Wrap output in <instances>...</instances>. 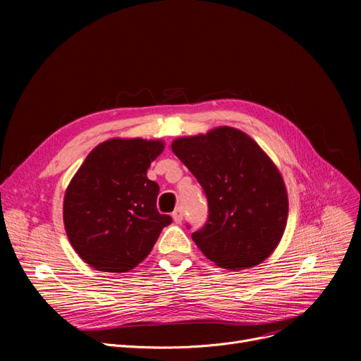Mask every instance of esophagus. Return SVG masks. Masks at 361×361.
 Instances as JSON below:
<instances>
[{
	"mask_svg": "<svg viewBox=\"0 0 361 361\" xmlns=\"http://www.w3.org/2000/svg\"><path fill=\"white\" fill-rule=\"evenodd\" d=\"M173 219H174L177 224H180V222L183 221V211L180 209V207L173 212Z\"/></svg>",
	"mask_w": 361,
	"mask_h": 361,
	"instance_id": "34e87169",
	"label": "esophagus"
}]
</instances>
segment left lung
<instances>
[{"label":"left lung","instance_id":"1","mask_svg":"<svg viewBox=\"0 0 361 361\" xmlns=\"http://www.w3.org/2000/svg\"><path fill=\"white\" fill-rule=\"evenodd\" d=\"M207 199V221L192 234L202 253L225 269L262 263L282 238L288 196L278 168L245 133L219 127L171 145Z\"/></svg>","mask_w":361,"mask_h":361}]
</instances>
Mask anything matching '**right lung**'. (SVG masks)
Here are the masks:
<instances>
[{
    "instance_id": "obj_1",
    "label": "right lung",
    "mask_w": 361,
    "mask_h": 361,
    "mask_svg": "<svg viewBox=\"0 0 361 361\" xmlns=\"http://www.w3.org/2000/svg\"><path fill=\"white\" fill-rule=\"evenodd\" d=\"M162 150L161 140H106L90 152L70 181L64 196L66 233L89 267L131 271L173 222L158 212L159 185L146 176Z\"/></svg>"
}]
</instances>
